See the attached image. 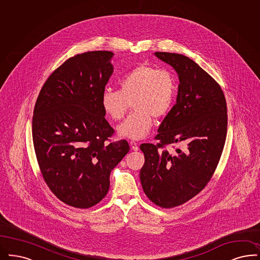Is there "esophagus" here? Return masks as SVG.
<instances>
[{"label": "esophagus", "instance_id": "esophagus-1", "mask_svg": "<svg viewBox=\"0 0 260 260\" xmlns=\"http://www.w3.org/2000/svg\"><path fill=\"white\" fill-rule=\"evenodd\" d=\"M130 145H131L132 149L135 150V151L139 150V144H138V143H136L134 141H131V142H130Z\"/></svg>", "mask_w": 260, "mask_h": 260}]
</instances>
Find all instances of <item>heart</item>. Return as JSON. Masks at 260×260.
Listing matches in <instances>:
<instances>
[{"label": "heart", "mask_w": 260, "mask_h": 260, "mask_svg": "<svg viewBox=\"0 0 260 260\" xmlns=\"http://www.w3.org/2000/svg\"><path fill=\"white\" fill-rule=\"evenodd\" d=\"M120 89L105 88L101 105L107 115L120 120L132 102L134 111L118 126L121 137L143 139L153 125V117L166 116L173 106L176 84L173 73L166 68L141 64L127 72L119 82Z\"/></svg>", "instance_id": "1"}]
</instances>
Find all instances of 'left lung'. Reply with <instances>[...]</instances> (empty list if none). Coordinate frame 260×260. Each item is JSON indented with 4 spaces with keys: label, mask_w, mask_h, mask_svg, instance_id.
<instances>
[{
    "label": "left lung",
    "mask_w": 260,
    "mask_h": 260,
    "mask_svg": "<svg viewBox=\"0 0 260 260\" xmlns=\"http://www.w3.org/2000/svg\"><path fill=\"white\" fill-rule=\"evenodd\" d=\"M173 67L179 85L176 104L164 118L157 144H143L140 178L147 198L163 208L190 201L210 181L223 149L228 130L226 102L220 85L192 59L156 52ZM186 141L182 152L169 154L166 145Z\"/></svg>",
    "instance_id": "8db88e82"
}]
</instances>
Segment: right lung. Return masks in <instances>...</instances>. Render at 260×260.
Returning a JSON list of instances; mask_svg holds the SVG:
<instances>
[{
	"mask_svg": "<svg viewBox=\"0 0 260 260\" xmlns=\"http://www.w3.org/2000/svg\"><path fill=\"white\" fill-rule=\"evenodd\" d=\"M113 56L92 51L68 58L46 80L34 110L32 141L43 179L59 201L76 208L105 198L111 172L130 149L125 140L110 142L115 130L101 105Z\"/></svg>",
	"mask_w": 260,
	"mask_h": 260,
	"instance_id": "right-lung-1",
	"label": "right lung"
}]
</instances>
